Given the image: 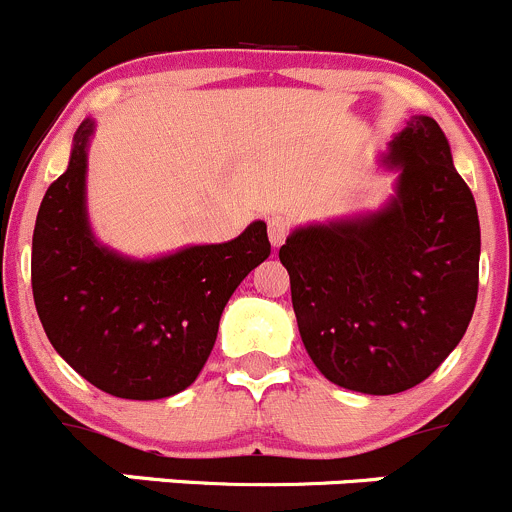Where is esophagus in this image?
Segmentation results:
<instances>
[{"instance_id": "esophagus-1", "label": "esophagus", "mask_w": 512, "mask_h": 512, "mask_svg": "<svg viewBox=\"0 0 512 512\" xmlns=\"http://www.w3.org/2000/svg\"><path fill=\"white\" fill-rule=\"evenodd\" d=\"M289 231H291V223H289V218H286V216H279V213H276V216L269 218V241H271V246L279 248L281 243L286 241V236H289Z\"/></svg>"}]
</instances>
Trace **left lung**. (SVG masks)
<instances>
[{
    "label": "left lung",
    "mask_w": 512,
    "mask_h": 512,
    "mask_svg": "<svg viewBox=\"0 0 512 512\" xmlns=\"http://www.w3.org/2000/svg\"><path fill=\"white\" fill-rule=\"evenodd\" d=\"M384 165L397 183L379 211L299 226L279 251L311 362L364 394L430 377L478 301V208L440 125L412 115Z\"/></svg>",
    "instance_id": "1"
}]
</instances>
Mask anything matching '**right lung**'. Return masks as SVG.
Returning <instances> with one entry per match:
<instances>
[{
	"label": "right lung",
	"instance_id": "1",
	"mask_svg": "<svg viewBox=\"0 0 512 512\" xmlns=\"http://www.w3.org/2000/svg\"><path fill=\"white\" fill-rule=\"evenodd\" d=\"M47 188L32 236V294L47 339L80 377L123 399H163L196 382L233 291L271 253L266 223L226 243L133 259L95 238L87 218V148Z\"/></svg>",
	"mask_w": 512,
	"mask_h": 512
}]
</instances>
